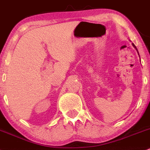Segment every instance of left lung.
<instances>
[{
	"label": "left lung",
	"instance_id": "obj_1",
	"mask_svg": "<svg viewBox=\"0 0 150 150\" xmlns=\"http://www.w3.org/2000/svg\"><path fill=\"white\" fill-rule=\"evenodd\" d=\"M132 45H133V46L135 47V50H137V52H138V54H139V52H138V49H137V47H136V46H135V45H134V43H132ZM139 56H140V55H139Z\"/></svg>",
	"mask_w": 150,
	"mask_h": 150
}]
</instances>
